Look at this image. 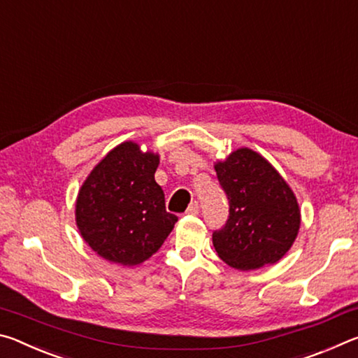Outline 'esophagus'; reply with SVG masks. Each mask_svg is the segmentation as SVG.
Segmentation results:
<instances>
[{
    "label": "esophagus",
    "mask_w": 358,
    "mask_h": 358,
    "mask_svg": "<svg viewBox=\"0 0 358 358\" xmlns=\"http://www.w3.org/2000/svg\"><path fill=\"white\" fill-rule=\"evenodd\" d=\"M199 210H201V205H199V202L194 201V202L189 205V207H187L186 213H187V215H199Z\"/></svg>",
    "instance_id": "esophagus-1"
}]
</instances>
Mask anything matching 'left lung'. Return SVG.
I'll return each mask as SVG.
<instances>
[{
  "label": "left lung",
  "mask_w": 358,
  "mask_h": 358,
  "mask_svg": "<svg viewBox=\"0 0 358 358\" xmlns=\"http://www.w3.org/2000/svg\"><path fill=\"white\" fill-rule=\"evenodd\" d=\"M215 171L229 201V217L213 232L224 262L241 271L276 264L300 229L295 194L276 169L250 148H238Z\"/></svg>",
  "instance_id": "obj_1"
}]
</instances>
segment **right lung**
Instances as JSON below:
<instances>
[{"instance_id":"1","label":"right lung","mask_w":358,"mask_h":358,"mask_svg":"<svg viewBox=\"0 0 358 358\" xmlns=\"http://www.w3.org/2000/svg\"><path fill=\"white\" fill-rule=\"evenodd\" d=\"M159 156L123 142L104 156L78 191L76 222L92 250L108 262L138 265L159 250L178 217L167 213L155 181Z\"/></svg>"}]
</instances>
